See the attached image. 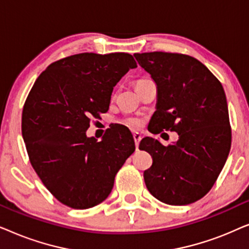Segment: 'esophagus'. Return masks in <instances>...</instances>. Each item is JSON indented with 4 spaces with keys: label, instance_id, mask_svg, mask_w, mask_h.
Returning a JSON list of instances; mask_svg holds the SVG:
<instances>
[{
    "label": "esophagus",
    "instance_id": "1",
    "mask_svg": "<svg viewBox=\"0 0 249 249\" xmlns=\"http://www.w3.org/2000/svg\"><path fill=\"white\" fill-rule=\"evenodd\" d=\"M134 141H135V145H136V149H138L139 146V142L142 141V135L138 134V132H135L134 134Z\"/></svg>",
    "mask_w": 249,
    "mask_h": 249
}]
</instances>
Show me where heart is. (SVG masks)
I'll return each mask as SVG.
<instances>
[{
  "label": "heart",
  "instance_id": "obj_1",
  "mask_svg": "<svg viewBox=\"0 0 249 249\" xmlns=\"http://www.w3.org/2000/svg\"><path fill=\"white\" fill-rule=\"evenodd\" d=\"M124 124L130 129H138L142 125V120L139 118H128L124 120Z\"/></svg>",
  "mask_w": 249,
  "mask_h": 249
}]
</instances>
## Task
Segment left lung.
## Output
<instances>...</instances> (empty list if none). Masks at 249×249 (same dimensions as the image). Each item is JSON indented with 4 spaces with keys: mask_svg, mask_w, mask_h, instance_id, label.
<instances>
[{
    "mask_svg": "<svg viewBox=\"0 0 249 249\" xmlns=\"http://www.w3.org/2000/svg\"><path fill=\"white\" fill-rule=\"evenodd\" d=\"M156 85L153 134L178 132L169 146L146 137L139 149L153 164L145 170L146 187L169 205H187L205 196L226 164L231 147L229 111L223 87L195 57L151 52L134 54Z\"/></svg>",
    "mask_w": 249,
    "mask_h": 249,
    "instance_id": "obj_1",
    "label": "left lung"
}]
</instances>
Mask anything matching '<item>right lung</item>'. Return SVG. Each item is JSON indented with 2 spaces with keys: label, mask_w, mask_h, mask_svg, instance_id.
<instances>
[{
  "label": "right lung",
  "mask_w": 249,
  "mask_h": 249,
  "mask_svg": "<svg viewBox=\"0 0 249 249\" xmlns=\"http://www.w3.org/2000/svg\"><path fill=\"white\" fill-rule=\"evenodd\" d=\"M134 68L128 53H80L50 64L34 84L23 105L22 137L34 170L64 205L85 210L103 202L135 152L125 128L101 142L86 135L91 115L108 110L113 87Z\"/></svg>",
  "instance_id": "add662e5"
}]
</instances>
